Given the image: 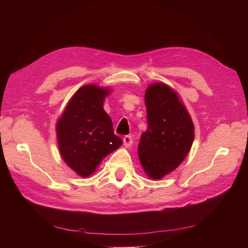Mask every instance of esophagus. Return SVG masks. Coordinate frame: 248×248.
Masks as SVG:
<instances>
[{"label": "esophagus", "mask_w": 248, "mask_h": 248, "mask_svg": "<svg viewBox=\"0 0 248 248\" xmlns=\"http://www.w3.org/2000/svg\"><path fill=\"white\" fill-rule=\"evenodd\" d=\"M132 143H133V140H132L131 136L124 137V145L125 146V148H129V146H131Z\"/></svg>", "instance_id": "34e87169"}]
</instances>
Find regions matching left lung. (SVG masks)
<instances>
[{
	"instance_id": "left-lung-1",
	"label": "left lung",
	"mask_w": 248,
	"mask_h": 248,
	"mask_svg": "<svg viewBox=\"0 0 248 248\" xmlns=\"http://www.w3.org/2000/svg\"><path fill=\"white\" fill-rule=\"evenodd\" d=\"M148 128L138 146L145 174L161 179L177 169L189 153L195 127L176 92L163 83L150 85L145 92Z\"/></svg>"
}]
</instances>
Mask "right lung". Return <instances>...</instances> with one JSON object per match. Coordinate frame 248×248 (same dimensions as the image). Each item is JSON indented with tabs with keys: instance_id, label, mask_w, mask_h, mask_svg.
Returning a JSON list of instances; mask_svg holds the SVG:
<instances>
[{
	"instance_id": "add662e5",
	"label": "right lung",
	"mask_w": 248,
	"mask_h": 248,
	"mask_svg": "<svg viewBox=\"0 0 248 248\" xmlns=\"http://www.w3.org/2000/svg\"><path fill=\"white\" fill-rule=\"evenodd\" d=\"M109 89L85 85L77 91L57 123L58 145L63 161L78 175L94 173L105 156L123 144L104 110Z\"/></svg>"
}]
</instances>
